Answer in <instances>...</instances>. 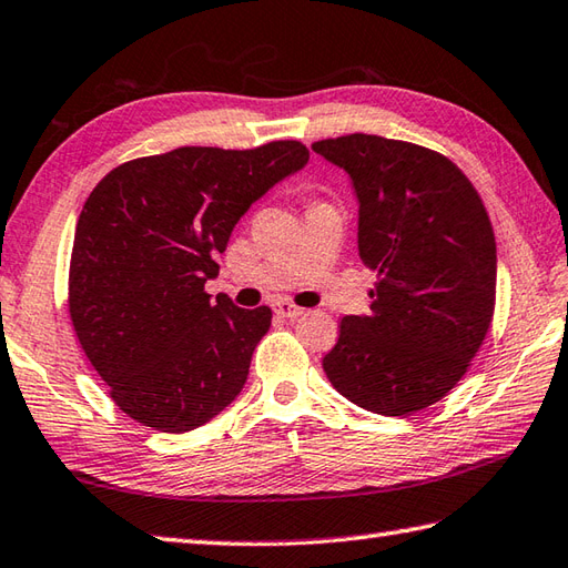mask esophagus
<instances>
[{
    "label": "esophagus",
    "instance_id": "esophagus-1",
    "mask_svg": "<svg viewBox=\"0 0 568 568\" xmlns=\"http://www.w3.org/2000/svg\"><path fill=\"white\" fill-rule=\"evenodd\" d=\"M275 315L277 317H285V320H297V317H303L305 315V310L303 307H297V305H293V303H287V300H281V303H275Z\"/></svg>",
    "mask_w": 568,
    "mask_h": 568
}]
</instances>
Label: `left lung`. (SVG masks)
<instances>
[{"mask_svg":"<svg viewBox=\"0 0 568 568\" xmlns=\"http://www.w3.org/2000/svg\"><path fill=\"white\" fill-rule=\"evenodd\" d=\"M313 150L349 174L359 258L376 273L372 313L342 320L322 366L352 404L410 416L463 379L490 329V216L468 176L418 144L354 132Z\"/></svg>","mask_w":568,"mask_h":568,"instance_id":"obj_1","label":"left lung"}]
</instances>
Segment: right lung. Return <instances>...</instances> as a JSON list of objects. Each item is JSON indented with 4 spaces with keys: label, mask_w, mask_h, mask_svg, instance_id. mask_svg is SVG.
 Returning a JSON list of instances; mask_svg holds the SVG:
<instances>
[{
    "label": "right lung",
    "mask_w": 568,
    "mask_h": 568,
    "mask_svg": "<svg viewBox=\"0 0 568 568\" xmlns=\"http://www.w3.org/2000/svg\"><path fill=\"white\" fill-rule=\"evenodd\" d=\"M310 160L305 144L180 148L115 166L75 224L69 310L110 396L138 424L186 433L219 416L248 379L271 307L211 300L233 226Z\"/></svg>",
    "instance_id": "right-lung-1"
}]
</instances>
